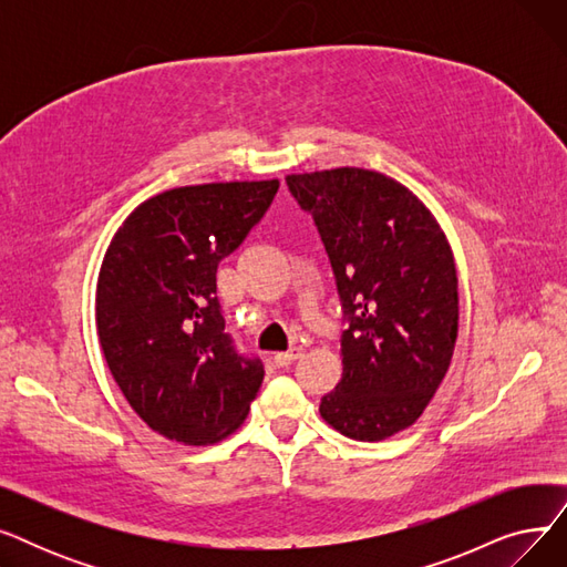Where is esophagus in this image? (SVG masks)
<instances>
[{"label": "esophagus", "mask_w": 567, "mask_h": 567, "mask_svg": "<svg viewBox=\"0 0 567 567\" xmlns=\"http://www.w3.org/2000/svg\"><path fill=\"white\" fill-rule=\"evenodd\" d=\"M301 355H303V349H301V347H289L287 351H280V353L274 355V363H276L278 368H287V365H291L296 359H301Z\"/></svg>", "instance_id": "esophagus-1"}]
</instances>
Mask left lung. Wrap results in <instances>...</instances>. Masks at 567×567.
Masks as SVG:
<instances>
[{"label": "left lung", "instance_id": "8db88e82", "mask_svg": "<svg viewBox=\"0 0 567 567\" xmlns=\"http://www.w3.org/2000/svg\"><path fill=\"white\" fill-rule=\"evenodd\" d=\"M312 216L342 306V379L321 419L349 439L381 441L415 421L449 372L457 340V271L423 202L372 169L285 178Z\"/></svg>", "mask_w": 567, "mask_h": 567}]
</instances>
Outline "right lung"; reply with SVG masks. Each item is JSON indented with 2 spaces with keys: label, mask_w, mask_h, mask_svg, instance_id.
Here are the masks:
<instances>
[{
  "label": "right lung",
  "mask_w": 567,
  "mask_h": 567,
  "mask_svg": "<svg viewBox=\"0 0 567 567\" xmlns=\"http://www.w3.org/2000/svg\"><path fill=\"white\" fill-rule=\"evenodd\" d=\"M280 184H204L140 204L112 238L96 289L107 368L169 441L216 443L246 421L264 363L241 353L218 301V264L246 241Z\"/></svg>",
  "instance_id": "1"
}]
</instances>
